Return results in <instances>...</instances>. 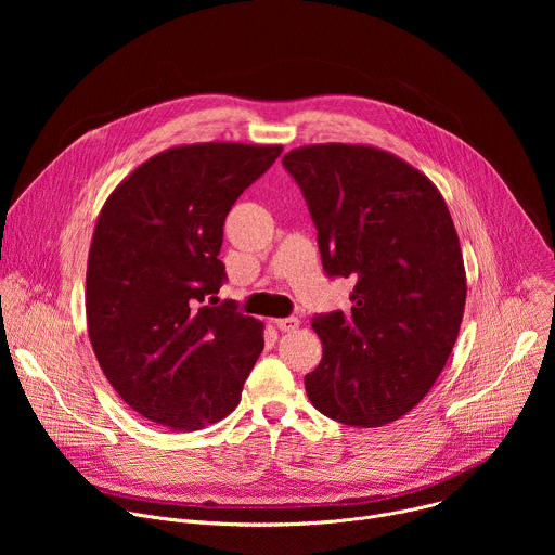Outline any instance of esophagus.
<instances>
[{"mask_svg": "<svg viewBox=\"0 0 555 555\" xmlns=\"http://www.w3.org/2000/svg\"><path fill=\"white\" fill-rule=\"evenodd\" d=\"M298 325H300V321L294 319V315H289V319H279V321H276V327H279L281 332H296Z\"/></svg>", "mask_w": 555, "mask_h": 555, "instance_id": "obj_1", "label": "esophagus"}]
</instances>
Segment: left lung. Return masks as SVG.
I'll return each mask as SVG.
<instances>
[{"label": "left lung", "mask_w": 555, "mask_h": 555, "mask_svg": "<svg viewBox=\"0 0 555 555\" xmlns=\"http://www.w3.org/2000/svg\"><path fill=\"white\" fill-rule=\"evenodd\" d=\"M319 230L323 268L351 279V309L311 319L323 360L307 398L330 420L377 428L413 411L443 371L465 309V268L439 189L371 144L283 155Z\"/></svg>", "instance_id": "left-lung-1"}]
</instances>
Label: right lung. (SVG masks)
Wrapping results in <instances>:
<instances>
[{"mask_svg": "<svg viewBox=\"0 0 555 555\" xmlns=\"http://www.w3.org/2000/svg\"><path fill=\"white\" fill-rule=\"evenodd\" d=\"M281 144L171 146L131 171L101 208L86 281L88 334L122 402L169 430L230 415L263 351V323L215 305L232 204ZM211 302L206 304L205 298Z\"/></svg>", "mask_w": 555, "mask_h": 555, "instance_id": "1", "label": "right lung"}]
</instances>
